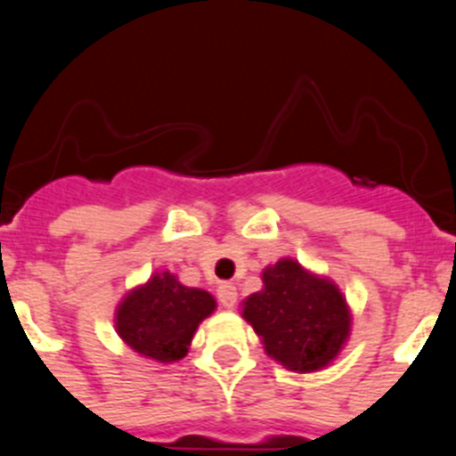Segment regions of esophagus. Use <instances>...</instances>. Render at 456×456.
<instances>
[{
  "label": "esophagus",
  "mask_w": 456,
  "mask_h": 456,
  "mask_svg": "<svg viewBox=\"0 0 456 456\" xmlns=\"http://www.w3.org/2000/svg\"><path fill=\"white\" fill-rule=\"evenodd\" d=\"M218 300H220V305L224 306V309H233V305H236V300H238L236 287H233L232 282L220 284V287H218Z\"/></svg>",
  "instance_id": "34e87169"
}]
</instances>
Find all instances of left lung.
<instances>
[{"instance_id":"1","label":"left lung","mask_w":456,"mask_h":456,"mask_svg":"<svg viewBox=\"0 0 456 456\" xmlns=\"http://www.w3.org/2000/svg\"><path fill=\"white\" fill-rule=\"evenodd\" d=\"M265 289L245 300L242 317L265 351L291 370L311 372L333 362L351 330L346 300L329 280L296 260H280L262 273Z\"/></svg>"}]
</instances>
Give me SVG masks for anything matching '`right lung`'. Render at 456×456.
I'll return each mask as SVG.
<instances>
[{
	"label": "right lung",
	"instance_id": "right-lung-1",
	"mask_svg": "<svg viewBox=\"0 0 456 456\" xmlns=\"http://www.w3.org/2000/svg\"><path fill=\"white\" fill-rule=\"evenodd\" d=\"M214 309L209 293L183 287L176 275L163 271L127 293L118 305L117 330L136 353L169 364L187 355L196 329Z\"/></svg>",
	"mask_w": 456,
	"mask_h": 456
}]
</instances>
